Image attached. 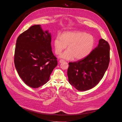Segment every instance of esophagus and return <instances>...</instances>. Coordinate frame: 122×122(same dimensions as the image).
I'll use <instances>...</instances> for the list:
<instances>
[{"label": "esophagus", "instance_id": "esophagus-1", "mask_svg": "<svg viewBox=\"0 0 122 122\" xmlns=\"http://www.w3.org/2000/svg\"><path fill=\"white\" fill-rule=\"evenodd\" d=\"M65 61L64 60H63V59H61V60H59V62L61 63H63V62H65Z\"/></svg>", "mask_w": 122, "mask_h": 122}]
</instances>
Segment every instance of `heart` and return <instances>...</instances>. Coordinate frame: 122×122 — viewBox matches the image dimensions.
<instances>
[{
  "label": "heart",
  "mask_w": 122,
  "mask_h": 122,
  "mask_svg": "<svg viewBox=\"0 0 122 122\" xmlns=\"http://www.w3.org/2000/svg\"><path fill=\"white\" fill-rule=\"evenodd\" d=\"M93 35L81 31H69L58 35L54 41L55 53L60 55L66 48L60 57L66 60H81L89 56L95 45Z\"/></svg>",
  "instance_id": "obj_1"
}]
</instances>
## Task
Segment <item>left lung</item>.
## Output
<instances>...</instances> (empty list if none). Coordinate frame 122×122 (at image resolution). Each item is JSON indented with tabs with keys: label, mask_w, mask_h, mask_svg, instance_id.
Returning a JSON list of instances; mask_svg holds the SVG:
<instances>
[{
	"label": "left lung",
	"mask_w": 122,
	"mask_h": 122,
	"mask_svg": "<svg viewBox=\"0 0 122 122\" xmlns=\"http://www.w3.org/2000/svg\"><path fill=\"white\" fill-rule=\"evenodd\" d=\"M110 50L108 42L101 39L89 56L77 62H69L67 72L69 83L81 91L94 87L108 67Z\"/></svg>",
	"instance_id": "8db88e82"
}]
</instances>
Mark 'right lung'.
Wrapping results in <instances>:
<instances>
[{
    "label": "right lung",
    "mask_w": 122,
    "mask_h": 122,
    "mask_svg": "<svg viewBox=\"0 0 122 122\" xmlns=\"http://www.w3.org/2000/svg\"><path fill=\"white\" fill-rule=\"evenodd\" d=\"M51 35L40 25H34L20 34L16 41L14 64L20 77L32 88H38L49 80L57 65L51 51Z\"/></svg>",
    "instance_id": "1"
}]
</instances>
